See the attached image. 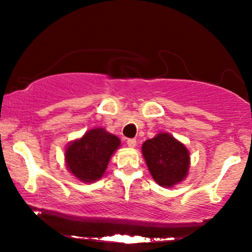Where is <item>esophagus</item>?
Instances as JSON below:
<instances>
[{
    "instance_id": "obj_1",
    "label": "esophagus",
    "mask_w": 252,
    "mask_h": 252,
    "mask_svg": "<svg viewBox=\"0 0 252 252\" xmlns=\"http://www.w3.org/2000/svg\"><path fill=\"white\" fill-rule=\"evenodd\" d=\"M126 144H128V147H130V148H135L136 140H134V138H130V140L126 141Z\"/></svg>"
}]
</instances>
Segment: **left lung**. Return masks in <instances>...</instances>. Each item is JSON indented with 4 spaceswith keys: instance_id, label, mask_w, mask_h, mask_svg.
Returning <instances> with one entry per match:
<instances>
[{
    "instance_id": "obj_1",
    "label": "left lung",
    "mask_w": 252,
    "mask_h": 252,
    "mask_svg": "<svg viewBox=\"0 0 252 252\" xmlns=\"http://www.w3.org/2000/svg\"><path fill=\"white\" fill-rule=\"evenodd\" d=\"M142 155L153 179L160 186L170 189L187 178L190 166L189 149L168 132H158L143 142Z\"/></svg>"
}]
</instances>
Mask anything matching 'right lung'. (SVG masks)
<instances>
[{
  "label": "right lung",
  "mask_w": 252,
  "mask_h": 252,
  "mask_svg": "<svg viewBox=\"0 0 252 252\" xmlns=\"http://www.w3.org/2000/svg\"><path fill=\"white\" fill-rule=\"evenodd\" d=\"M121 147V140L104 128L90 129L66 146L65 163L79 181L94 182L105 173L110 158Z\"/></svg>",
  "instance_id": "1"
}]
</instances>
